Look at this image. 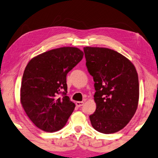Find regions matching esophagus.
Here are the masks:
<instances>
[{
  "label": "esophagus",
  "instance_id": "obj_1",
  "mask_svg": "<svg viewBox=\"0 0 158 158\" xmlns=\"http://www.w3.org/2000/svg\"><path fill=\"white\" fill-rule=\"evenodd\" d=\"M83 104H84V102H76V105L77 106V107H81Z\"/></svg>",
  "mask_w": 158,
  "mask_h": 158
}]
</instances>
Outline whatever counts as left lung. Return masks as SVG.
I'll return each instance as SVG.
<instances>
[{
  "label": "left lung",
  "mask_w": 158,
  "mask_h": 158,
  "mask_svg": "<svg viewBox=\"0 0 158 158\" xmlns=\"http://www.w3.org/2000/svg\"><path fill=\"white\" fill-rule=\"evenodd\" d=\"M86 66L93 77L97 105L89 115L94 129L113 134L127 125L135 114L139 99L138 73L134 64L118 52L85 47Z\"/></svg>",
  "instance_id": "1"
}]
</instances>
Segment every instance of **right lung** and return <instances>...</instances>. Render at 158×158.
Instances as JSON below:
<instances>
[{
	"label": "right lung",
	"instance_id": "1",
	"mask_svg": "<svg viewBox=\"0 0 158 158\" xmlns=\"http://www.w3.org/2000/svg\"><path fill=\"white\" fill-rule=\"evenodd\" d=\"M83 55L77 48H59L34 56L26 66L20 102L28 118L41 130H60L73 113L76 105L66 96V75Z\"/></svg>",
	"mask_w": 158,
	"mask_h": 158
}]
</instances>
